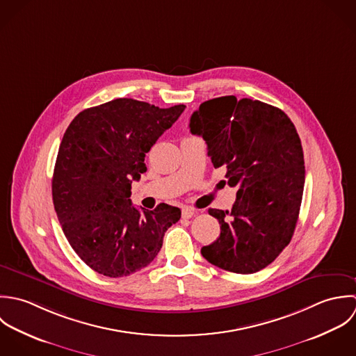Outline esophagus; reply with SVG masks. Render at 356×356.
<instances>
[{
  "label": "esophagus",
  "instance_id": "obj_1",
  "mask_svg": "<svg viewBox=\"0 0 356 356\" xmlns=\"http://www.w3.org/2000/svg\"><path fill=\"white\" fill-rule=\"evenodd\" d=\"M195 213V211L193 209V208H188V207H186V208H183V211H181V216H183V218H191L193 216Z\"/></svg>",
  "mask_w": 356,
  "mask_h": 356
}]
</instances>
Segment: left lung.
I'll return each mask as SVG.
<instances>
[{"label":"left lung","mask_w":356,"mask_h":356,"mask_svg":"<svg viewBox=\"0 0 356 356\" xmlns=\"http://www.w3.org/2000/svg\"><path fill=\"white\" fill-rule=\"evenodd\" d=\"M190 132L204 138L214 168H225L238 188L231 212L209 209L221 231L202 256L236 274L266 268L289 245L302 200L304 154L293 122L260 100L222 96L194 111Z\"/></svg>","instance_id":"8db88e82"}]
</instances>
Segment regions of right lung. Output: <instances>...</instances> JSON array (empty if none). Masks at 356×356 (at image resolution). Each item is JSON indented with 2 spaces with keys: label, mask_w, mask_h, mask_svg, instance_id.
<instances>
[{
  "label": "right lung",
  "mask_w": 356,
  "mask_h": 356,
  "mask_svg": "<svg viewBox=\"0 0 356 356\" xmlns=\"http://www.w3.org/2000/svg\"><path fill=\"white\" fill-rule=\"evenodd\" d=\"M115 99L81 111L60 143L52 198L63 232L93 271L121 278L147 267L181 211L132 205V181L147 170L145 152L184 111Z\"/></svg>",
  "instance_id": "add662e5"
}]
</instances>
